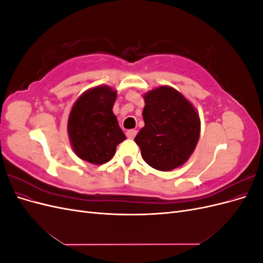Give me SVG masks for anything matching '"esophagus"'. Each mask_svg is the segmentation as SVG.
Instances as JSON below:
<instances>
[{"mask_svg": "<svg viewBox=\"0 0 263 263\" xmlns=\"http://www.w3.org/2000/svg\"><path fill=\"white\" fill-rule=\"evenodd\" d=\"M136 135H137V130H135V129L127 130V133H126L127 138H129V139H134L135 136H136Z\"/></svg>", "mask_w": 263, "mask_h": 263, "instance_id": "1", "label": "esophagus"}]
</instances>
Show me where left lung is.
Masks as SVG:
<instances>
[{"mask_svg": "<svg viewBox=\"0 0 263 263\" xmlns=\"http://www.w3.org/2000/svg\"><path fill=\"white\" fill-rule=\"evenodd\" d=\"M145 126L135 141L141 157L156 170L171 171L184 164L200 139L198 112L184 95L169 85L144 94Z\"/></svg>", "mask_w": 263, "mask_h": 263, "instance_id": "left-lung-1", "label": "left lung"}]
</instances>
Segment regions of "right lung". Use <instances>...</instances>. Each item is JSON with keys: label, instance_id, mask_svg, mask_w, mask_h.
Masks as SVG:
<instances>
[{"label": "right lung", "instance_id": "1", "mask_svg": "<svg viewBox=\"0 0 263 263\" xmlns=\"http://www.w3.org/2000/svg\"><path fill=\"white\" fill-rule=\"evenodd\" d=\"M117 91L98 85L77 99L68 118V136L74 154L93 164L109 161L126 139L113 113Z\"/></svg>", "mask_w": 263, "mask_h": 263}]
</instances>
